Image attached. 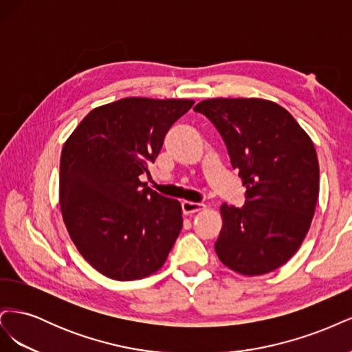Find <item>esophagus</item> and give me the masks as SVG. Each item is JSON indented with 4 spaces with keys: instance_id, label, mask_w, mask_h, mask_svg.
<instances>
[{
    "instance_id": "1",
    "label": "esophagus",
    "mask_w": 352,
    "mask_h": 352,
    "mask_svg": "<svg viewBox=\"0 0 352 352\" xmlns=\"http://www.w3.org/2000/svg\"><path fill=\"white\" fill-rule=\"evenodd\" d=\"M204 207H206L204 204H198V202H192V201H184L182 202L184 214H192V212H197Z\"/></svg>"
}]
</instances>
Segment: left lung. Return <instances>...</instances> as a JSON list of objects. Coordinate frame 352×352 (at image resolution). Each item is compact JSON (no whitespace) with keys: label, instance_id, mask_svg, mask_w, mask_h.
Masks as SVG:
<instances>
[{"label":"left lung","instance_id":"left-lung-1","mask_svg":"<svg viewBox=\"0 0 352 352\" xmlns=\"http://www.w3.org/2000/svg\"><path fill=\"white\" fill-rule=\"evenodd\" d=\"M216 126L245 190L243 207L221 206L220 261L257 276L279 269L301 247L318 198V160L302 127L279 104L214 98L194 109Z\"/></svg>","mask_w":352,"mask_h":352}]
</instances>
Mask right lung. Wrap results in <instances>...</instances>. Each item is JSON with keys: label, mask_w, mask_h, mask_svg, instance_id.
I'll return each mask as SVG.
<instances>
[{"label": "right lung", "mask_w": 352, "mask_h": 352, "mask_svg": "<svg viewBox=\"0 0 352 352\" xmlns=\"http://www.w3.org/2000/svg\"><path fill=\"white\" fill-rule=\"evenodd\" d=\"M190 100L123 98L94 109L60 160V207L69 235L94 269L114 280L157 272L182 229L179 201L157 194L141 175Z\"/></svg>", "instance_id": "1"}]
</instances>
